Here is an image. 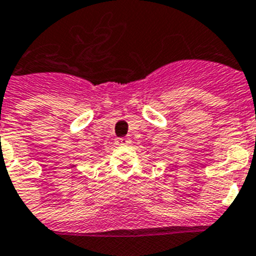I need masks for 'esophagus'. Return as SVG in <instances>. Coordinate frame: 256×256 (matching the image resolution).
Instances as JSON below:
<instances>
[{
  "mask_svg": "<svg viewBox=\"0 0 256 256\" xmlns=\"http://www.w3.org/2000/svg\"><path fill=\"white\" fill-rule=\"evenodd\" d=\"M130 142V138L128 137H116L115 144L116 145H126V144Z\"/></svg>",
  "mask_w": 256,
  "mask_h": 256,
  "instance_id": "1",
  "label": "esophagus"
}]
</instances>
